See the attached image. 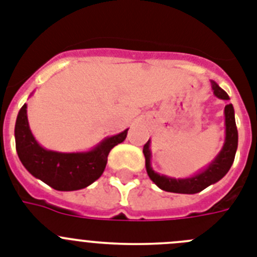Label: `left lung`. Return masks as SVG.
<instances>
[{
	"label": "left lung",
	"mask_w": 257,
	"mask_h": 257,
	"mask_svg": "<svg viewBox=\"0 0 257 257\" xmlns=\"http://www.w3.org/2000/svg\"><path fill=\"white\" fill-rule=\"evenodd\" d=\"M212 90L215 96L222 100H229V96L219 85L212 82ZM224 114H225V142L222 145V149L217 154L216 158L207 166V169L202 170L197 175L192 178L187 179H172L165 175H160L153 171L151 166V140L144 145L143 153L145 157V167L147 172L151 180L156 184L157 187L161 188L162 190L171 193H181V194H194L199 193L211 184H215L222 179L229 171L233 162H234L235 152L238 147V131L235 126V118H234V108L231 104L225 105L224 109Z\"/></svg>",
	"instance_id": "8db88e82"
}]
</instances>
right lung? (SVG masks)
<instances>
[{"instance_id": "add662e5", "label": "right lung", "mask_w": 257, "mask_h": 257, "mask_svg": "<svg viewBox=\"0 0 257 257\" xmlns=\"http://www.w3.org/2000/svg\"><path fill=\"white\" fill-rule=\"evenodd\" d=\"M127 130L106 138L88 152L60 153L47 151L32 135L27 117V104H24L15 123V145L23 166L35 178L56 190L70 192L83 189L100 178L109 152L126 139Z\"/></svg>"}]
</instances>
